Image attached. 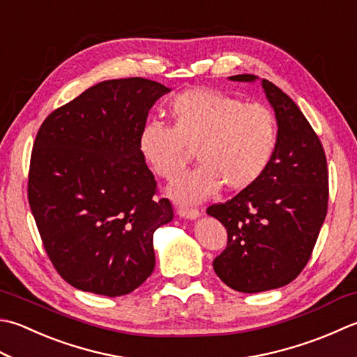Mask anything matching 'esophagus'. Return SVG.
I'll return each instance as SVG.
<instances>
[{
	"mask_svg": "<svg viewBox=\"0 0 357 357\" xmlns=\"http://www.w3.org/2000/svg\"><path fill=\"white\" fill-rule=\"evenodd\" d=\"M178 215L183 216L185 220H197L199 216V211L197 208H188V207H179L178 208Z\"/></svg>",
	"mask_w": 357,
	"mask_h": 357,
	"instance_id": "34e87169",
	"label": "esophagus"
}]
</instances>
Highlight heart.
Instances as JSON below:
<instances>
[{
  "instance_id": "b5f03b06",
  "label": "heart",
  "mask_w": 357,
  "mask_h": 357,
  "mask_svg": "<svg viewBox=\"0 0 357 357\" xmlns=\"http://www.w3.org/2000/svg\"><path fill=\"white\" fill-rule=\"evenodd\" d=\"M172 127L149 122L139 131L137 150L158 176L176 178L197 146L199 165L169 187L178 202H201L226 185L244 192L260 179L275 153L274 113L261 103H244L229 94L193 88L169 105Z\"/></svg>"
}]
</instances>
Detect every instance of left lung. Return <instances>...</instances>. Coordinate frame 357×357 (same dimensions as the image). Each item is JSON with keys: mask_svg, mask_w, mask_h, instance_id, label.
Listing matches in <instances>:
<instances>
[{"mask_svg": "<svg viewBox=\"0 0 357 357\" xmlns=\"http://www.w3.org/2000/svg\"><path fill=\"white\" fill-rule=\"evenodd\" d=\"M261 86L277 119L274 156L252 187L207 208L227 230V248L213 260L216 275L248 294L294 280L310 260L328 208L326 158L317 135L288 94L266 79Z\"/></svg>", "mask_w": 357, "mask_h": 357, "instance_id": "left-lung-1", "label": "left lung"}]
</instances>
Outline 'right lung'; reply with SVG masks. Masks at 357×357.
Returning a JSON list of instances; mask_svg holds the SVG:
<instances>
[{"mask_svg": "<svg viewBox=\"0 0 357 357\" xmlns=\"http://www.w3.org/2000/svg\"><path fill=\"white\" fill-rule=\"evenodd\" d=\"M170 88L141 77L100 82L49 114L37 132L27 197L47 257L74 288L117 297L155 269L153 234L173 220L137 150Z\"/></svg>", "mask_w": 357, "mask_h": 357, "instance_id": "1", "label": "right lung"}]
</instances>
